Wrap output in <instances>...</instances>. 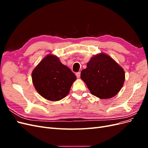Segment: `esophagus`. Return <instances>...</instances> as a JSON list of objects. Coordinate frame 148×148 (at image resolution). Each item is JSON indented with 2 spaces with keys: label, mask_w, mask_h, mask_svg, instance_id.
Instances as JSON below:
<instances>
[{
  "label": "esophagus",
  "mask_w": 148,
  "mask_h": 148,
  "mask_svg": "<svg viewBox=\"0 0 148 148\" xmlns=\"http://www.w3.org/2000/svg\"><path fill=\"white\" fill-rule=\"evenodd\" d=\"M80 75H81V73H80V72L76 73V76H77V77L78 78H79L80 77Z\"/></svg>",
  "instance_id": "1"
}]
</instances>
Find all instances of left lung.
Segmentation results:
<instances>
[{
	"instance_id": "1",
	"label": "left lung",
	"mask_w": 148,
	"mask_h": 148,
	"mask_svg": "<svg viewBox=\"0 0 148 148\" xmlns=\"http://www.w3.org/2000/svg\"><path fill=\"white\" fill-rule=\"evenodd\" d=\"M81 78L92 95L110 99L120 91L125 81V71L112 58L104 53L92 57L82 71Z\"/></svg>"
}]
</instances>
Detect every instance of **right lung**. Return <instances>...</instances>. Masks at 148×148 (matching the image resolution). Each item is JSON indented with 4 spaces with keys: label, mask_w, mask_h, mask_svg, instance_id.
I'll return each mask as SVG.
<instances>
[{
    "label": "right lung",
    "mask_w": 148,
    "mask_h": 148,
    "mask_svg": "<svg viewBox=\"0 0 148 148\" xmlns=\"http://www.w3.org/2000/svg\"><path fill=\"white\" fill-rule=\"evenodd\" d=\"M76 79L69 67L52 54L44 57L32 72L35 89L42 97L52 101L61 100L67 96Z\"/></svg>",
    "instance_id": "obj_1"
}]
</instances>
